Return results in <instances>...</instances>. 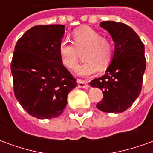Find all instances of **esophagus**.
Listing matches in <instances>:
<instances>
[{
	"label": "esophagus",
	"mask_w": 153,
	"mask_h": 153,
	"mask_svg": "<svg viewBox=\"0 0 153 153\" xmlns=\"http://www.w3.org/2000/svg\"><path fill=\"white\" fill-rule=\"evenodd\" d=\"M78 84H79V87L81 88H88V82L86 81H83V80H78Z\"/></svg>",
	"instance_id": "esophagus-1"
}]
</instances>
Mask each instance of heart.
<instances>
[{"label":"heart","mask_w":153,"mask_h":153,"mask_svg":"<svg viewBox=\"0 0 153 153\" xmlns=\"http://www.w3.org/2000/svg\"><path fill=\"white\" fill-rule=\"evenodd\" d=\"M72 38L75 46L67 39H63L59 45L60 61L67 69H76L79 51L85 48L84 58L87 60L77 71L80 76L93 75L100 70V66L105 69L111 63L113 57L112 45L97 31L89 27H83L74 31Z\"/></svg>","instance_id":"b5f03b06"}]
</instances>
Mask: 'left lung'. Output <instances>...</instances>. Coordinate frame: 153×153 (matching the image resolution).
I'll return each mask as SVG.
<instances>
[{"label": "left lung", "instance_id": "8db88e82", "mask_svg": "<svg viewBox=\"0 0 153 153\" xmlns=\"http://www.w3.org/2000/svg\"><path fill=\"white\" fill-rule=\"evenodd\" d=\"M100 26L111 34L115 51L105 74L91 81L90 85L103 93V99L97 104V109L123 112L141 93L146 69L144 45L134 29L123 23L103 21Z\"/></svg>", "mask_w": 153, "mask_h": 153}]
</instances>
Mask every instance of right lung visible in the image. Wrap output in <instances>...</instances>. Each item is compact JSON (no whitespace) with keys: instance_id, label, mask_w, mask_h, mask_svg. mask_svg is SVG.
<instances>
[{"instance_id":"right-lung-1","label":"right lung","mask_w":153,"mask_h":153,"mask_svg":"<svg viewBox=\"0 0 153 153\" xmlns=\"http://www.w3.org/2000/svg\"><path fill=\"white\" fill-rule=\"evenodd\" d=\"M64 33L62 25H37L15 45L10 66L14 93L22 107L38 119L59 116L77 86L59 56Z\"/></svg>"}]
</instances>
